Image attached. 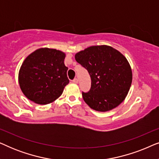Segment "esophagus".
Masks as SVG:
<instances>
[{
	"instance_id": "esophagus-1",
	"label": "esophagus",
	"mask_w": 159,
	"mask_h": 159,
	"mask_svg": "<svg viewBox=\"0 0 159 159\" xmlns=\"http://www.w3.org/2000/svg\"><path fill=\"white\" fill-rule=\"evenodd\" d=\"M72 82H74V83L77 84V83H78V80L77 79V78H75V79H74V80H72Z\"/></svg>"
}]
</instances>
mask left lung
<instances>
[{
    "instance_id": "8db88e82",
    "label": "left lung",
    "mask_w": 159,
    "mask_h": 159,
    "mask_svg": "<svg viewBox=\"0 0 159 159\" xmlns=\"http://www.w3.org/2000/svg\"><path fill=\"white\" fill-rule=\"evenodd\" d=\"M75 57L90 75V90L82 93L90 108L106 112L122 103L132 81L131 66L122 53L109 45H93L78 52Z\"/></svg>"
}]
</instances>
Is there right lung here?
<instances>
[{"label":"right lung","mask_w":159,"mask_h":159,"mask_svg":"<svg viewBox=\"0 0 159 159\" xmlns=\"http://www.w3.org/2000/svg\"><path fill=\"white\" fill-rule=\"evenodd\" d=\"M65 57L64 52L48 48H41L30 53L19 71V84L23 94L40 105L58 98L69 82Z\"/></svg>","instance_id":"right-lung-1"}]
</instances>
